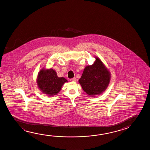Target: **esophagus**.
Returning a JSON list of instances; mask_svg holds the SVG:
<instances>
[{"label":"esophagus","instance_id":"1","mask_svg":"<svg viewBox=\"0 0 150 150\" xmlns=\"http://www.w3.org/2000/svg\"><path fill=\"white\" fill-rule=\"evenodd\" d=\"M70 80L71 81H76V79L75 78H72V79H70Z\"/></svg>","mask_w":150,"mask_h":150}]
</instances>
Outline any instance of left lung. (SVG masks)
Wrapping results in <instances>:
<instances>
[{"label": "left lung", "instance_id": "1", "mask_svg": "<svg viewBox=\"0 0 150 150\" xmlns=\"http://www.w3.org/2000/svg\"><path fill=\"white\" fill-rule=\"evenodd\" d=\"M110 81V74L102 61L97 58L94 64L86 67L79 82L89 96L101 93L107 89Z\"/></svg>", "mask_w": 150, "mask_h": 150}]
</instances>
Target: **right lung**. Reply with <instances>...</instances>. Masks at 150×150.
<instances>
[{
    "label": "right lung",
    "instance_id": "obj_1",
    "mask_svg": "<svg viewBox=\"0 0 150 150\" xmlns=\"http://www.w3.org/2000/svg\"><path fill=\"white\" fill-rule=\"evenodd\" d=\"M67 80L64 78L57 76L53 69H42L38 74L37 84L41 91L49 96L56 95Z\"/></svg>",
    "mask_w": 150,
    "mask_h": 150
}]
</instances>
